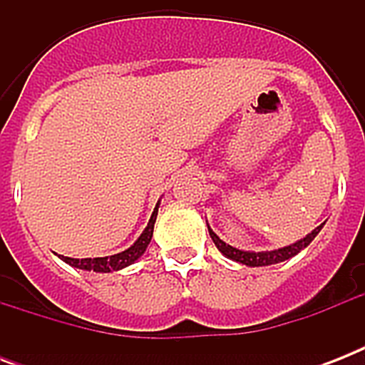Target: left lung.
<instances>
[{
	"instance_id": "obj_1",
	"label": "left lung",
	"mask_w": 365,
	"mask_h": 365,
	"mask_svg": "<svg viewBox=\"0 0 365 365\" xmlns=\"http://www.w3.org/2000/svg\"><path fill=\"white\" fill-rule=\"evenodd\" d=\"M324 227L322 225H318L312 233H309L305 239L297 240L295 244H289V246H284V248H278V250H272V252H244V250H237L233 246H229V244L223 242L220 237H217L210 227H208V233H210L212 240L214 244L217 246V250L222 252L225 257L233 261H239L242 265H248V267H265V265H272V263H280V261H286L289 257H294L295 254H299L301 250L307 248L309 244L314 240L318 233H320V229Z\"/></svg>"
}]
</instances>
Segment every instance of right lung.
<instances>
[{
	"instance_id": "obj_1",
	"label": "right lung",
	"mask_w": 365,
	"mask_h": 365,
	"mask_svg": "<svg viewBox=\"0 0 365 365\" xmlns=\"http://www.w3.org/2000/svg\"><path fill=\"white\" fill-rule=\"evenodd\" d=\"M157 210H159V202L155 206L153 214H151V220H149L148 227L143 229V233L140 235V239L132 244L130 248L121 252V254L108 255V257H87V259H73V257H66V255H60L62 261H66L68 265L77 267V269H85V271H96V272H111L119 271L123 267L132 265L134 261L140 257V255L145 252L148 244L151 242V237H153V225L155 220H157Z\"/></svg>"
}]
</instances>
